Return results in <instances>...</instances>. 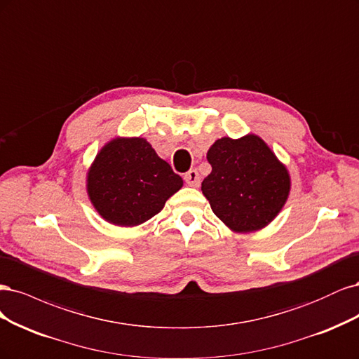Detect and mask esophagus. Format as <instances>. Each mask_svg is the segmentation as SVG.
I'll use <instances>...</instances> for the list:
<instances>
[{"mask_svg": "<svg viewBox=\"0 0 359 359\" xmlns=\"http://www.w3.org/2000/svg\"><path fill=\"white\" fill-rule=\"evenodd\" d=\"M184 182H187L189 187H194V188H196V187H200V175H198V171L196 170H189L187 175H184Z\"/></svg>", "mask_w": 359, "mask_h": 359, "instance_id": "esophagus-1", "label": "esophagus"}]
</instances>
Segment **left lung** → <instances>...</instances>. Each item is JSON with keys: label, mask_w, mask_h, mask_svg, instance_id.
Returning <instances> with one entry per match:
<instances>
[{"label": "left lung", "mask_w": 359, "mask_h": 359, "mask_svg": "<svg viewBox=\"0 0 359 359\" xmlns=\"http://www.w3.org/2000/svg\"><path fill=\"white\" fill-rule=\"evenodd\" d=\"M207 161L212 172L203 180L201 191L213 213L231 229H259L280 212L291 182L259 137H224L209 149Z\"/></svg>", "instance_id": "left-lung-1"}]
</instances>
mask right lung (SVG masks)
Returning a JSON list of instances; mask_svg holds the SVG:
<instances>
[{
	"label": "right lung",
	"instance_id": "add662e5",
	"mask_svg": "<svg viewBox=\"0 0 359 359\" xmlns=\"http://www.w3.org/2000/svg\"><path fill=\"white\" fill-rule=\"evenodd\" d=\"M183 180L144 138H116L101 149L88 176L92 204L106 221L140 225L158 215Z\"/></svg>",
	"mask_w": 359,
	"mask_h": 359
}]
</instances>
